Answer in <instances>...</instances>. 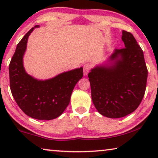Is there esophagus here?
Instances as JSON below:
<instances>
[{
    "label": "esophagus",
    "mask_w": 158,
    "mask_h": 158,
    "mask_svg": "<svg viewBox=\"0 0 158 158\" xmlns=\"http://www.w3.org/2000/svg\"><path fill=\"white\" fill-rule=\"evenodd\" d=\"M92 68V65L90 63H85L84 65V75H86L89 73L90 69Z\"/></svg>",
    "instance_id": "esophagus-1"
}]
</instances>
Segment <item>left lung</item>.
<instances>
[{"label": "left lung", "mask_w": 158, "mask_h": 158, "mask_svg": "<svg viewBox=\"0 0 158 158\" xmlns=\"http://www.w3.org/2000/svg\"><path fill=\"white\" fill-rule=\"evenodd\" d=\"M125 47L110 56L111 66L96 67L89 73L93 102L99 113L118 118L132 113L145 94L148 69L143 53L133 35L123 31Z\"/></svg>", "instance_id": "left-lung-1"}]
</instances>
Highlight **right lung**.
I'll use <instances>...</instances> for the list:
<instances>
[{
    "instance_id": "1",
    "label": "right lung",
    "mask_w": 158,
    "mask_h": 158,
    "mask_svg": "<svg viewBox=\"0 0 158 158\" xmlns=\"http://www.w3.org/2000/svg\"><path fill=\"white\" fill-rule=\"evenodd\" d=\"M33 29L19 42L10 63V90L18 106L27 116L37 120H52L60 116L68 106L74 88L84 73L80 68L45 81L28 75L23 68V56Z\"/></svg>"
}]
</instances>
